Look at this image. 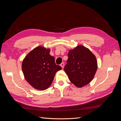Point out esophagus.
I'll list each match as a JSON object with an SVG mask.
<instances>
[{
	"mask_svg": "<svg viewBox=\"0 0 121 121\" xmlns=\"http://www.w3.org/2000/svg\"><path fill=\"white\" fill-rule=\"evenodd\" d=\"M60 65L61 67V68L63 69L64 67V63H62Z\"/></svg>",
	"mask_w": 121,
	"mask_h": 121,
	"instance_id": "esophagus-1",
	"label": "esophagus"
}]
</instances>
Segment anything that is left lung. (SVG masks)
Segmentation results:
<instances>
[{"label":"left lung","mask_w":121,"mask_h":121,"mask_svg":"<svg viewBox=\"0 0 121 121\" xmlns=\"http://www.w3.org/2000/svg\"><path fill=\"white\" fill-rule=\"evenodd\" d=\"M67 64L64 71L74 85L82 87L88 84L93 79L97 69L95 56L83 45H78L69 50Z\"/></svg>","instance_id":"left-lung-1"}]
</instances>
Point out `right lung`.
<instances>
[{
    "instance_id": "add662e5",
    "label": "right lung",
    "mask_w": 121,
    "mask_h": 121,
    "mask_svg": "<svg viewBox=\"0 0 121 121\" xmlns=\"http://www.w3.org/2000/svg\"><path fill=\"white\" fill-rule=\"evenodd\" d=\"M50 49L38 46L24 59L22 68L26 81L35 89L44 90L51 85L56 73L62 69L49 54Z\"/></svg>"
}]
</instances>
